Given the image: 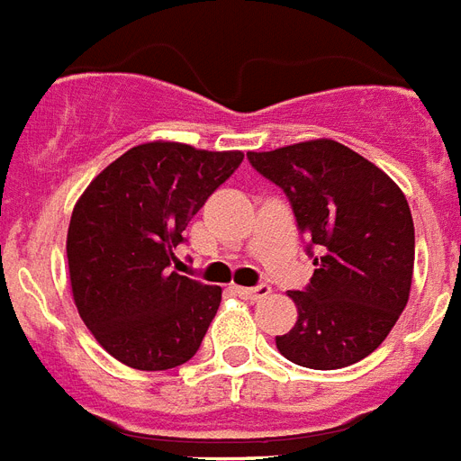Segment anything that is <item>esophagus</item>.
<instances>
[{
  "label": "esophagus",
  "mask_w": 461,
  "mask_h": 461,
  "mask_svg": "<svg viewBox=\"0 0 461 461\" xmlns=\"http://www.w3.org/2000/svg\"><path fill=\"white\" fill-rule=\"evenodd\" d=\"M235 294H238V297H242V300L257 302V300H264V297H268V294H271V288L261 283V285H257V288H235Z\"/></svg>",
  "instance_id": "obj_1"
}]
</instances>
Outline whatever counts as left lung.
Segmentation results:
<instances>
[{
    "label": "left lung",
    "instance_id": "1",
    "mask_svg": "<svg viewBox=\"0 0 461 461\" xmlns=\"http://www.w3.org/2000/svg\"><path fill=\"white\" fill-rule=\"evenodd\" d=\"M248 159L285 193L316 267L307 288L288 293L297 321L276 335L278 352L319 371L369 357L410 300L414 221L402 190L335 140L248 152Z\"/></svg>",
    "mask_w": 461,
    "mask_h": 461
}]
</instances>
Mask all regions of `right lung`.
Segmentation results:
<instances>
[{
    "mask_svg": "<svg viewBox=\"0 0 461 461\" xmlns=\"http://www.w3.org/2000/svg\"><path fill=\"white\" fill-rule=\"evenodd\" d=\"M242 157L147 142L87 185L68 226V274L80 319L113 359L167 371L200 349L221 288L176 274L173 249Z\"/></svg>",
    "mask_w": 461,
    "mask_h": 461,
    "instance_id": "obj_1",
    "label": "right lung"
}]
</instances>
